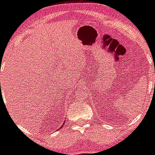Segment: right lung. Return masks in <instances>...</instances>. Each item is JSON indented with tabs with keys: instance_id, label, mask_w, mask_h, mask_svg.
<instances>
[{
	"instance_id": "obj_1",
	"label": "right lung",
	"mask_w": 155,
	"mask_h": 155,
	"mask_svg": "<svg viewBox=\"0 0 155 155\" xmlns=\"http://www.w3.org/2000/svg\"><path fill=\"white\" fill-rule=\"evenodd\" d=\"M64 123H65V122H64ZM62 126H64V125H62ZM62 126H61V127H62ZM58 130H59V129H58Z\"/></svg>"
}]
</instances>
